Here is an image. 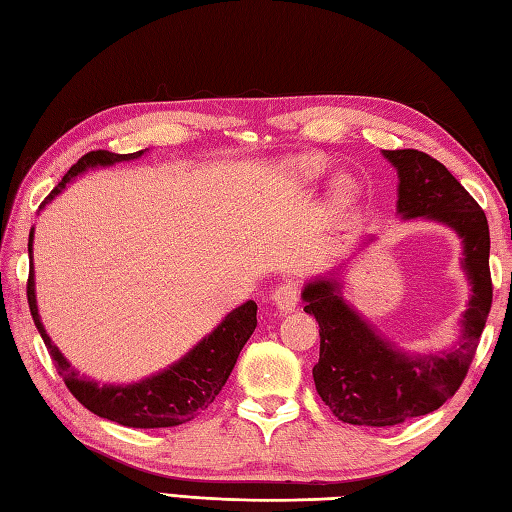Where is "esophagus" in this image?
I'll use <instances>...</instances> for the list:
<instances>
[{
  "label": "esophagus",
  "mask_w": 512,
  "mask_h": 512,
  "mask_svg": "<svg viewBox=\"0 0 512 512\" xmlns=\"http://www.w3.org/2000/svg\"><path fill=\"white\" fill-rule=\"evenodd\" d=\"M299 297H301V286L297 284V281H284V284H281V286L275 290L273 301H275V306H277L279 310L288 312V310H292V308L297 306Z\"/></svg>",
  "instance_id": "esophagus-1"
}]
</instances>
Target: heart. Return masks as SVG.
<instances>
[{
	"label": "heart",
	"mask_w": 512,
	"mask_h": 512,
	"mask_svg": "<svg viewBox=\"0 0 512 512\" xmlns=\"http://www.w3.org/2000/svg\"><path fill=\"white\" fill-rule=\"evenodd\" d=\"M301 171H306V173H319V171H321V165H319L317 160L308 158V160H303V162H301ZM339 195H341V200L352 198V187H350V184H341Z\"/></svg>",
	"instance_id": "heart-1"
}]
</instances>
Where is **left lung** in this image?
I'll return each instance as SVG.
<instances>
[{
    "label": "left lung",
    "instance_id": "1",
    "mask_svg": "<svg viewBox=\"0 0 512 512\" xmlns=\"http://www.w3.org/2000/svg\"><path fill=\"white\" fill-rule=\"evenodd\" d=\"M383 154L398 169V213L438 220L462 237L464 270L473 295L458 347L407 356L380 339L347 306L334 279L306 286L303 310L319 321L321 336L319 363L312 367L314 385L336 418L365 427H394L436 411L453 398L473 363L493 303L491 235L482 206L442 162L424 151L394 149Z\"/></svg>",
    "mask_w": 512,
    "mask_h": 512
}]
</instances>
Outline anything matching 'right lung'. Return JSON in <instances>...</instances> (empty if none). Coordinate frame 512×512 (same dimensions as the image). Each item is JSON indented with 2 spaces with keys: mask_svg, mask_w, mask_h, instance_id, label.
I'll return each instance as SVG.
<instances>
[{
  "mask_svg": "<svg viewBox=\"0 0 512 512\" xmlns=\"http://www.w3.org/2000/svg\"><path fill=\"white\" fill-rule=\"evenodd\" d=\"M138 156H143V151H136V154H112V151L105 149L90 151V154L79 158V162L65 173L63 180L50 191L39 209H43V204H48L54 195L65 189V184L88 167H105L114 165V162L134 160ZM28 253L32 262V231L28 239ZM28 306L32 321H35L41 339L48 347L52 363L57 367L59 376L65 380V387L72 391V396L85 409L96 413V416L136 429L178 427V424L200 416L222 391L237 363L239 352H242V347L250 339V334L255 332L257 325V303L246 301L231 314H226L224 321L209 336H204L176 365H171L156 376L140 380V383L123 387L94 383L90 378L79 376V372H74V367L65 361V356L50 341L39 319L32 268L28 275Z\"/></svg>",
  "mask_w": 512,
  "mask_h": 512,
  "instance_id": "right-lung-1",
  "label": "right lung"
}]
</instances>
